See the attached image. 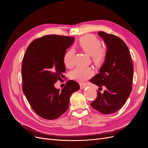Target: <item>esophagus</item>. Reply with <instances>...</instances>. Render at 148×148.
Segmentation results:
<instances>
[{"instance_id": "esophagus-1", "label": "esophagus", "mask_w": 148, "mask_h": 148, "mask_svg": "<svg viewBox=\"0 0 148 148\" xmlns=\"http://www.w3.org/2000/svg\"><path fill=\"white\" fill-rule=\"evenodd\" d=\"M79 86H80V89H84V88H86V85H84L83 84H80Z\"/></svg>"}]
</instances>
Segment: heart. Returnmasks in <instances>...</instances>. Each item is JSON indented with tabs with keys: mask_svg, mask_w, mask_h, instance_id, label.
Returning a JSON list of instances; mask_svg holds the SVG:
<instances>
[{
	"mask_svg": "<svg viewBox=\"0 0 148 148\" xmlns=\"http://www.w3.org/2000/svg\"><path fill=\"white\" fill-rule=\"evenodd\" d=\"M78 46L88 55L91 56L93 64L96 66H101L106 61L107 53L104 49L101 48V42L99 39L92 34H87L79 38ZM74 50L70 49L64 56V63L65 66L70 68L73 64ZM92 75V70L88 68H77L70 73V77L76 81L83 83Z\"/></svg>",
	"mask_w": 148,
	"mask_h": 148,
	"instance_id": "heart-1",
	"label": "heart"
}]
</instances>
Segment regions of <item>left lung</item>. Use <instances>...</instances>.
<instances>
[{
	"mask_svg": "<svg viewBox=\"0 0 148 148\" xmlns=\"http://www.w3.org/2000/svg\"><path fill=\"white\" fill-rule=\"evenodd\" d=\"M98 34L107 46L106 61L90 82L99 88L105 86L103 93L98 91L91 106L103 114H110L122 108L132 90L133 66L129 49L123 41L116 36L99 31Z\"/></svg>",
	"mask_w": 148,
	"mask_h": 148,
	"instance_id": "8db88e82",
	"label": "left lung"
}]
</instances>
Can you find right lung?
I'll return each instance as SVG.
<instances>
[{"instance_id": "1", "label": "right lung", "mask_w": 148, "mask_h": 148, "mask_svg": "<svg viewBox=\"0 0 148 148\" xmlns=\"http://www.w3.org/2000/svg\"><path fill=\"white\" fill-rule=\"evenodd\" d=\"M73 37L46 35L34 40L26 49L21 66L23 93L31 108L40 117L54 120L67 110L70 97L79 85L69 80L60 91L54 87L64 78V56L74 42Z\"/></svg>"}]
</instances>
